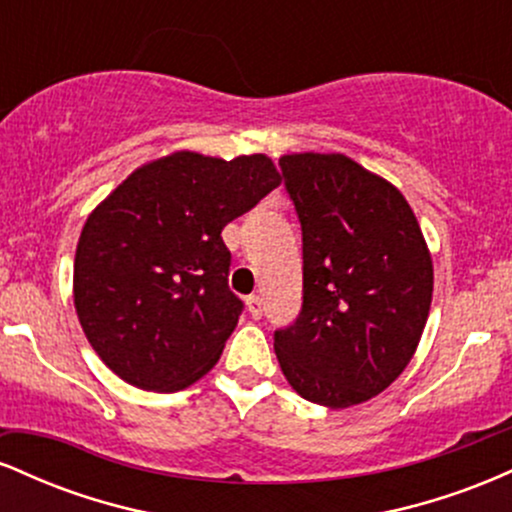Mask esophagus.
<instances>
[{
	"label": "esophagus",
	"mask_w": 512,
	"mask_h": 512,
	"mask_svg": "<svg viewBox=\"0 0 512 512\" xmlns=\"http://www.w3.org/2000/svg\"><path fill=\"white\" fill-rule=\"evenodd\" d=\"M248 310L252 317H260L262 315V298L260 296H248Z\"/></svg>",
	"instance_id": "1"
}]
</instances>
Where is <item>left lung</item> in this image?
I'll return each mask as SVG.
<instances>
[{"label":"left lung","mask_w":512,"mask_h":512,"mask_svg":"<svg viewBox=\"0 0 512 512\" xmlns=\"http://www.w3.org/2000/svg\"><path fill=\"white\" fill-rule=\"evenodd\" d=\"M279 166L303 231V308L274 332L276 358L303 399L354 407L395 383L421 342L431 252L402 192L349 156Z\"/></svg>","instance_id":"8db88e82"}]
</instances>
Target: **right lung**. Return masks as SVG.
Instances as JSON below:
<instances>
[{
    "mask_svg": "<svg viewBox=\"0 0 512 512\" xmlns=\"http://www.w3.org/2000/svg\"><path fill=\"white\" fill-rule=\"evenodd\" d=\"M279 182L264 154L223 161L175 151L139 166L88 214L74 308L117 378L178 392L214 368L243 310L228 289L221 231Z\"/></svg>",
    "mask_w": 512,
    "mask_h": 512,
    "instance_id": "obj_1",
    "label": "right lung"
}]
</instances>
